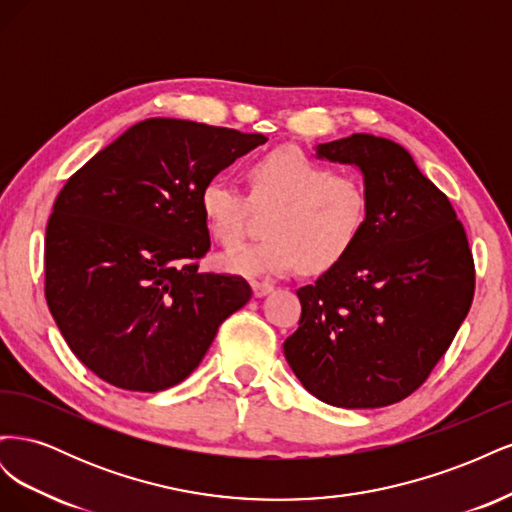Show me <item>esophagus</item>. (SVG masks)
I'll list each match as a JSON object with an SVG mask.
<instances>
[{
  "label": "esophagus",
  "instance_id": "obj_1",
  "mask_svg": "<svg viewBox=\"0 0 512 512\" xmlns=\"http://www.w3.org/2000/svg\"><path fill=\"white\" fill-rule=\"evenodd\" d=\"M252 290H254V297H265L273 290L271 282H252Z\"/></svg>",
  "mask_w": 512,
  "mask_h": 512
}]
</instances>
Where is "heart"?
<instances>
[{
	"instance_id": "b5f03b06",
	"label": "heart",
	"mask_w": 512,
	"mask_h": 512,
	"mask_svg": "<svg viewBox=\"0 0 512 512\" xmlns=\"http://www.w3.org/2000/svg\"><path fill=\"white\" fill-rule=\"evenodd\" d=\"M250 198L273 207L267 237L235 247L218 258L226 273L245 277L288 273L303 262L327 271L359 241L367 218V194L352 175H339L297 147H277L250 166ZM209 235L224 247L241 241L250 200L222 177L209 179L198 194Z\"/></svg>"
}]
</instances>
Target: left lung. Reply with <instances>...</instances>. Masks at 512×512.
<instances>
[{"mask_svg": "<svg viewBox=\"0 0 512 512\" xmlns=\"http://www.w3.org/2000/svg\"><path fill=\"white\" fill-rule=\"evenodd\" d=\"M361 170L367 218L352 250L297 290L299 329L284 342L305 389L337 408H382L421 386L474 297V260L448 198L410 153L374 134L316 145Z\"/></svg>", "mask_w": 512, "mask_h": 512, "instance_id": "1", "label": "left lung"}]
</instances>
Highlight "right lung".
<instances>
[{"mask_svg":"<svg viewBox=\"0 0 512 512\" xmlns=\"http://www.w3.org/2000/svg\"><path fill=\"white\" fill-rule=\"evenodd\" d=\"M262 143V134L153 117L66 181L46 224L44 294L98 378L141 393L179 384L250 301L243 277L198 271L211 247L198 194Z\"/></svg>","mask_w":512,"mask_h":512,"instance_id":"add662e5","label":"right lung"}]
</instances>
